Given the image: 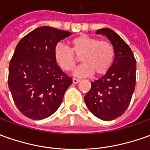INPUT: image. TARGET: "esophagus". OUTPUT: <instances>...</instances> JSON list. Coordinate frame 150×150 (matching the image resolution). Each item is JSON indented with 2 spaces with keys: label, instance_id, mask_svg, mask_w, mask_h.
<instances>
[{
  "label": "esophagus",
  "instance_id": "1",
  "mask_svg": "<svg viewBox=\"0 0 150 150\" xmlns=\"http://www.w3.org/2000/svg\"><path fill=\"white\" fill-rule=\"evenodd\" d=\"M78 82H80V80L79 79H77V78H73V84H77Z\"/></svg>",
  "mask_w": 150,
  "mask_h": 150
}]
</instances>
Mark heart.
<instances>
[{
  "instance_id": "obj_1",
  "label": "heart",
  "mask_w": 150,
  "mask_h": 150,
  "mask_svg": "<svg viewBox=\"0 0 150 150\" xmlns=\"http://www.w3.org/2000/svg\"><path fill=\"white\" fill-rule=\"evenodd\" d=\"M69 48L58 44L54 50V60L64 71L73 70L80 58L83 63L73 74L82 77L104 75L110 69L114 59V49L110 42L81 35L69 42Z\"/></svg>"
}]
</instances>
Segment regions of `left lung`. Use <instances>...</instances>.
Masks as SVG:
<instances>
[{
	"label": "left lung",
	"mask_w": 150,
	"mask_h": 150,
	"mask_svg": "<svg viewBox=\"0 0 150 150\" xmlns=\"http://www.w3.org/2000/svg\"><path fill=\"white\" fill-rule=\"evenodd\" d=\"M105 36L114 49V59L105 76L91 82L84 97L88 109L98 118L111 121L121 116L128 108L136 86V61L128 45L109 28L97 30Z\"/></svg>",
	"instance_id": "8db88e82"
}]
</instances>
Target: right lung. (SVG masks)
Masks as SVG:
<instances>
[{
    "mask_svg": "<svg viewBox=\"0 0 150 150\" xmlns=\"http://www.w3.org/2000/svg\"><path fill=\"white\" fill-rule=\"evenodd\" d=\"M71 35L42 26L18 43L10 62L8 85L14 104L24 116L42 120L61 105L73 79L56 64L54 50L58 42Z\"/></svg>",
    "mask_w": 150,
    "mask_h": 150,
    "instance_id": "obj_1",
    "label": "right lung"
}]
</instances>
